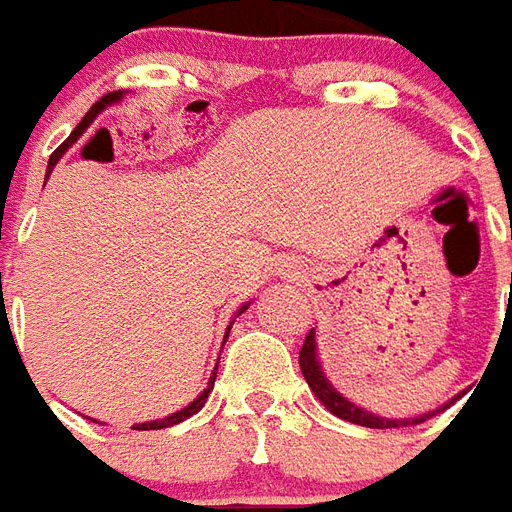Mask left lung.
<instances>
[{
  "label": "left lung",
  "instance_id": "left-lung-1",
  "mask_svg": "<svg viewBox=\"0 0 512 512\" xmlns=\"http://www.w3.org/2000/svg\"><path fill=\"white\" fill-rule=\"evenodd\" d=\"M299 368H302V374H305L307 385H310V391L316 393V399L321 405L330 410L332 416L343 418V421H352V424H360V427H371V430H391V427H407V424H421V421H427L435 413H441L443 407H449L455 399H449L446 405L435 407V410H427V413H418V416L410 418H385L377 416V413H371L366 407L355 405L352 399H346L330 380H327V374H324V368H321V360H318V343H316V330L307 332L305 343H302V352H299Z\"/></svg>",
  "mask_w": 512,
  "mask_h": 512
}]
</instances>
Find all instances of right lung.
Here are the masks:
<instances>
[{
  "instance_id": "obj_1",
  "label": "right lung",
  "mask_w": 512,
  "mask_h": 512,
  "mask_svg": "<svg viewBox=\"0 0 512 512\" xmlns=\"http://www.w3.org/2000/svg\"><path fill=\"white\" fill-rule=\"evenodd\" d=\"M121 99H124V94H121V91H113V94H105V96H102V99H99V102H96L94 107H91V110H88V113H85V119L80 121V127H77V130L71 132L69 138H66L63 144L57 146L55 152H52V157H49V166H46V177L52 174V169H55V166H57V160H60V157H63V155H66V152H69L71 144H74V141L80 138L82 132H85V130H88V127H91V121H94L96 116H99V113L105 110V107L116 105V102H121ZM246 307H249V305H244V307H241V310H238V316L244 313ZM227 335H230V327H227ZM227 335H224V338H227ZM216 368H219V366H216ZM216 368H213V374H210V380H207V388H205V391L199 393V396H196V399H194V402H191V405H185V407H182V410H177V413H171V416H166V418H155V421H144V424H135L132 430H163V427H174V424H180V421H185V418H191V416H194V413H199V410L205 407L207 393L213 391V382H216Z\"/></svg>"
}]
</instances>
